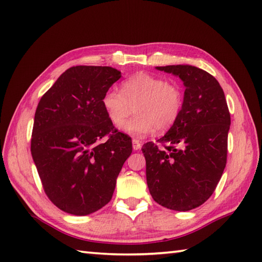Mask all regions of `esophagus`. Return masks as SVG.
Masks as SVG:
<instances>
[{
	"label": "esophagus",
	"mask_w": 262,
	"mask_h": 262,
	"mask_svg": "<svg viewBox=\"0 0 262 262\" xmlns=\"http://www.w3.org/2000/svg\"><path fill=\"white\" fill-rule=\"evenodd\" d=\"M132 143H133V149H134V151H137V149L141 148V143L138 140H133Z\"/></svg>",
	"instance_id": "obj_1"
}]
</instances>
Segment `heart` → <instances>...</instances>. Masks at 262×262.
<instances>
[{
  "instance_id": "1",
  "label": "heart",
  "mask_w": 262,
  "mask_h": 262,
  "mask_svg": "<svg viewBox=\"0 0 262 262\" xmlns=\"http://www.w3.org/2000/svg\"><path fill=\"white\" fill-rule=\"evenodd\" d=\"M101 104L116 126L121 125L134 108L136 116L127 120L121 130L141 138L155 129L163 133L176 124L183 107V92L174 82L138 73L121 83V92L116 89L105 91Z\"/></svg>"
}]
</instances>
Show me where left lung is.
Wrapping results in <instances>:
<instances>
[{"label":"left lung","instance_id":"1","mask_svg":"<svg viewBox=\"0 0 262 262\" xmlns=\"http://www.w3.org/2000/svg\"><path fill=\"white\" fill-rule=\"evenodd\" d=\"M186 86L183 107L166 134L144 144L146 181L163 207L187 211L203 205L226 165L231 116L223 89L213 75L191 65L158 66Z\"/></svg>","mask_w":262,"mask_h":262}]
</instances>
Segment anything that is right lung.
<instances>
[{
	"label": "right lung",
	"instance_id": "obj_1",
	"mask_svg": "<svg viewBox=\"0 0 262 262\" xmlns=\"http://www.w3.org/2000/svg\"><path fill=\"white\" fill-rule=\"evenodd\" d=\"M120 77L109 66H73L38 103L31 155L47 197L65 213L84 216L107 205L133 151L101 104ZM104 136L107 141L100 142Z\"/></svg>",
	"mask_w": 262,
	"mask_h": 262
}]
</instances>
